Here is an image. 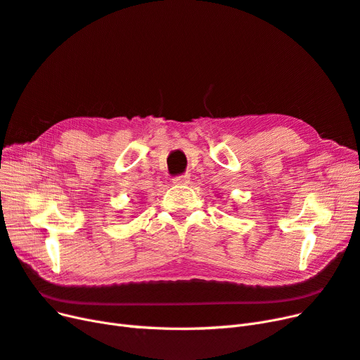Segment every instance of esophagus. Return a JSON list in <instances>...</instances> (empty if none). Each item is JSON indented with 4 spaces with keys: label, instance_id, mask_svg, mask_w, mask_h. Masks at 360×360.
Returning <instances> with one entry per match:
<instances>
[{
    "label": "esophagus",
    "instance_id": "esophagus-1",
    "mask_svg": "<svg viewBox=\"0 0 360 360\" xmlns=\"http://www.w3.org/2000/svg\"><path fill=\"white\" fill-rule=\"evenodd\" d=\"M172 183L176 184V186H184V184L189 183V176L188 174H184V176H177L172 179Z\"/></svg>",
    "mask_w": 360,
    "mask_h": 360
}]
</instances>
